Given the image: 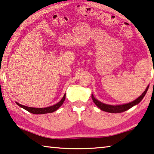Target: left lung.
I'll return each instance as SVG.
<instances>
[{
    "label": "left lung",
    "mask_w": 154,
    "mask_h": 154,
    "mask_svg": "<svg viewBox=\"0 0 154 154\" xmlns=\"http://www.w3.org/2000/svg\"><path fill=\"white\" fill-rule=\"evenodd\" d=\"M148 88H149V86L147 87V88L145 89V91L143 92V94H141L140 97H138L137 99L134 100V101L130 102V103L122 104V105H116V106H114V105H108V104L102 103V102H101L95 98L93 94H92V101H93V102L95 103V105H96L99 108L101 109V110L107 112H109V113H121V112L128 110V109L132 108L133 106H136V105H137L140 103V102L142 101V99L144 98V97L145 96V94L147 93L148 90Z\"/></svg>",
    "instance_id": "left-lung-1"
}]
</instances>
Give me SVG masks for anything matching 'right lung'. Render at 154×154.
I'll return each mask as SVG.
<instances>
[{
  "label": "right lung",
  "instance_id": "add662e5",
  "mask_svg": "<svg viewBox=\"0 0 154 154\" xmlns=\"http://www.w3.org/2000/svg\"><path fill=\"white\" fill-rule=\"evenodd\" d=\"M66 98V94H64V97H62V99H61V101L58 102L55 105H53V106L46 107V108H31V107L25 106H23V105H21L18 103V102H16V104L20 107V108H23V109H26V111H28L31 113L34 114H47V113H51V112H53L57 110V109L60 108V107L62 106V105L64 103V100Z\"/></svg>",
  "mask_w": 154,
  "mask_h": 154
}]
</instances>
